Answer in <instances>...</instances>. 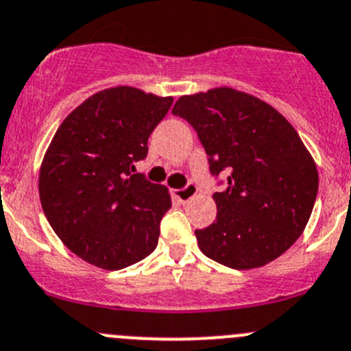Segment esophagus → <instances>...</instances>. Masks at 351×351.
<instances>
[{
	"label": "esophagus",
	"mask_w": 351,
	"mask_h": 351,
	"mask_svg": "<svg viewBox=\"0 0 351 351\" xmlns=\"http://www.w3.org/2000/svg\"><path fill=\"white\" fill-rule=\"evenodd\" d=\"M173 195H175V199H178L180 202L185 204V202H189V200H192L193 197L197 195V186L193 185V183H189L185 189L173 190Z\"/></svg>",
	"instance_id": "obj_1"
}]
</instances>
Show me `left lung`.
Wrapping results in <instances>:
<instances>
[{"mask_svg":"<svg viewBox=\"0 0 351 351\" xmlns=\"http://www.w3.org/2000/svg\"><path fill=\"white\" fill-rule=\"evenodd\" d=\"M173 114L195 128L210 173H228V189L213 195L216 221L195 230L202 254L240 271L285 254L304 233L319 186L314 158L290 121L231 87L182 96Z\"/></svg>","mask_w":351,"mask_h":351,"instance_id":"obj_1","label":"left lung"}]
</instances>
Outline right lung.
I'll return each mask as SVG.
<instances>
[{
    "label": "right lung",
    "mask_w": 351,
    "mask_h": 351,
    "mask_svg": "<svg viewBox=\"0 0 351 351\" xmlns=\"http://www.w3.org/2000/svg\"><path fill=\"white\" fill-rule=\"evenodd\" d=\"M171 104L173 97L128 85L99 90L64 118L44 154V214L58 238L93 266L123 269L158 247L171 197L168 186L134 171Z\"/></svg>",
    "instance_id": "1"
}]
</instances>
